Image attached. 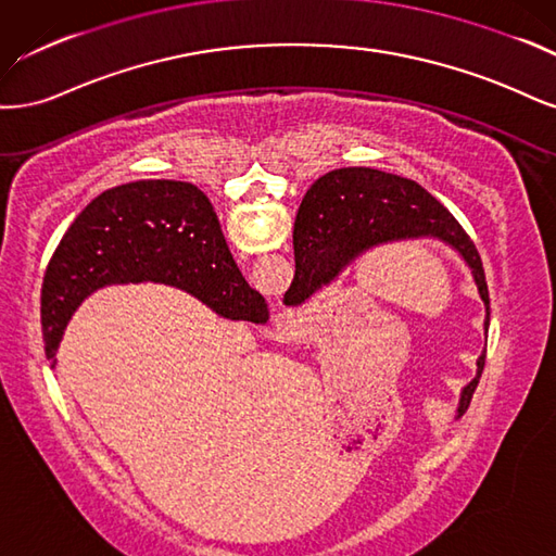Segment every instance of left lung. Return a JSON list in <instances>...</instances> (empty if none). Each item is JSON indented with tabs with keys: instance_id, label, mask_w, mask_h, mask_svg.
<instances>
[{
	"instance_id": "obj_1",
	"label": "left lung",
	"mask_w": 556,
	"mask_h": 556,
	"mask_svg": "<svg viewBox=\"0 0 556 556\" xmlns=\"http://www.w3.org/2000/svg\"><path fill=\"white\" fill-rule=\"evenodd\" d=\"M425 238L455 249L469 265L478 295L485 302L488 330L490 293L485 270L467 230L418 182L374 168L330 170L318 177L304 195L293 228L295 275L283 302L289 307H300L369 249ZM476 365L471 383L462 388L455 418H462L471 404L485 367V351L480 353Z\"/></svg>"
}]
</instances>
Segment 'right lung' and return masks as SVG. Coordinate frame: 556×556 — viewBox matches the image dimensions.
<instances>
[{
  "mask_svg": "<svg viewBox=\"0 0 556 556\" xmlns=\"http://www.w3.org/2000/svg\"><path fill=\"white\" fill-rule=\"evenodd\" d=\"M168 283L224 318H254L265 302L238 270L207 195L189 182L138 180L103 191L64 232L43 277L46 355L71 314L113 283Z\"/></svg>",
  "mask_w": 556,
  "mask_h": 556,
  "instance_id": "1",
  "label": "right lung"
}]
</instances>
